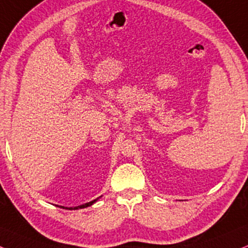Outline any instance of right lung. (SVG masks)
I'll return each mask as SVG.
<instances>
[{
    "label": "right lung",
    "instance_id": "1",
    "mask_svg": "<svg viewBox=\"0 0 248 248\" xmlns=\"http://www.w3.org/2000/svg\"><path fill=\"white\" fill-rule=\"evenodd\" d=\"M97 199H99V198H97ZM97 199H95V200H93V201H91V202H87V203H85V204H81V206H78V207H70L69 209L72 210V209H78V208H86V207L92 206V204L95 202Z\"/></svg>",
    "mask_w": 248,
    "mask_h": 248
}]
</instances>
